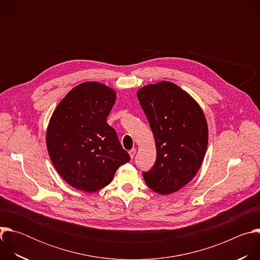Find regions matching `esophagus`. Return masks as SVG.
<instances>
[{
	"label": "esophagus",
	"instance_id": "esophagus-1",
	"mask_svg": "<svg viewBox=\"0 0 260 260\" xmlns=\"http://www.w3.org/2000/svg\"><path fill=\"white\" fill-rule=\"evenodd\" d=\"M136 148H133V149H131L129 151H128V153H129V156H131V158H134L135 157V154H136Z\"/></svg>",
	"mask_w": 260,
	"mask_h": 260
}]
</instances>
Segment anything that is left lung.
I'll list each match as a JSON object with an SVG mask.
<instances>
[{
    "label": "left lung",
    "mask_w": 260,
    "mask_h": 260,
    "mask_svg": "<svg viewBox=\"0 0 260 260\" xmlns=\"http://www.w3.org/2000/svg\"><path fill=\"white\" fill-rule=\"evenodd\" d=\"M156 146L153 167L143 172L152 190L168 194L187 184L202 166L208 125L200 106L174 83L162 81L138 91Z\"/></svg>",
    "instance_id": "1"
}]
</instances>
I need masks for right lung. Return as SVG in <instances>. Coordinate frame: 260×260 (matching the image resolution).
<instances>
[{"label":"right lung","instance_id":"right-lung-1","mask_svg":"<svg viewBox=\"0 0 260 260\" xmlns=\"http://www.w3.org/2000/svg\"><path fill=\"white\" fill-rule=\"evenodd\" d=\"M116 100L113 89L96 82L74 87L58 104L49 122L46 144L58 174L86 192L111 183L131 160L107 117Z\"/></svg>","mask_w":260,"mask_h":260}]
</instances>
